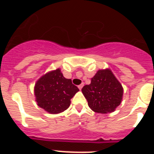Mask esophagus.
I'll list each match as a JSON object with an SVG mask.
<instances>
[{
	"label": "esophagus",
	"mask_w": 154,
	"mask_h": 154,
	"mask_svg": "<svg viewBox=\"0 0 154 154\" xmlns=\"http://www.w3.org/2000/svg\"><path fill=\"white\" fill-rule=\"evenodd\" d=\"M83 85H84V84L83 83H82L81 84V85H79V89H80V90H81V89H82V87H83Z\"/></svg>",
	"instance_id": "esophagus-1"
}]
</instances>
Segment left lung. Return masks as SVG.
<instances>
[{"label":"left lung","instance_id":"1","mask_svg":"<svg viewBox=\"0 0 154 154\" xmlns=\"http://www.w3.org/2000/svg\"><path fill=\"white\" fill-rule=\"evenodd\" d=\"M82 92L89 108L98 113L114 112L123 100V86L109 69L98 70Z\"/></svg>","mask_w":154,"mask_h":154}]
</instances>
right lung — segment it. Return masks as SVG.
<instances>
[{"mask_svg": "<svg viewBox=\"0 0 154 154\" xmlns=\"http://www.w3.org/2000/svg\"><path fill=\"white\" fill-rule=\"evenodd\" d=\"M79 91L72 80L64 77L60 69L43 75L34 87L37 105L50 114L60 113L67 109L71 99Z\"/></svg>", "mask_w": 154, "mask_h": 154, "instance_id": "right-lung-1", "label": "right lung"}]
</instances>
